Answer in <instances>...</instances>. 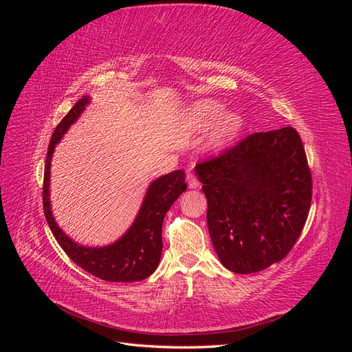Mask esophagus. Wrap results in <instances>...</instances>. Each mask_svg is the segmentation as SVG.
<instances>
[{
	"mask_svg": "<svg viewBox=\"0 0 352 352\" xmlns=\"http://www.w3.org/2000/svg\"><path fill=\"white\" fill-rule=\"evenodd\" d=\"M186 180H188V186H189L190 189L198 188V179H197V176H195L192 172H190V170H188Z\"/></svg>",
	"mask_w": 352,
	"mask_h": 352,
	"instance_id": "1",
	"label": "esophagus"
}]
</instances>
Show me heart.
<instances>
[{
  "label": "heart",
  "mask_w": 352,
  "mask_h": 352,
  "mask_svg": "<svg viewBox=\"0 0 352 352\" xmlns=\"http://www.w3.org/2000/svg\"><path fill=\"white\" fill-rule=\"evenodd\" d=\"M225 105L214 100H201L194 102L186 111V123L194 131H202L214 123L218 117L214 132L211 135V145L214 148L226 146L242 129L243 119L238 111H226Z\"/></svg>",
  "instance_id": "obj_1"
}]
</instances>
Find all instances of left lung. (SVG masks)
Masks as SVG:
<instances>
[{
  "mask_svg": "<svg viewBox=\"0 0 352 352\" xmlns=\"http://www.w3.org/2000/svg\"><path fill=\"white\" fill-rule=\"evenodd\" d=\"M195 175L208 201L207 225L220 263L248 274L280 261L300 238L311 204V173L291 126L254 133Z\"/></svg>",
  "mask_w": 352,
  "mask_h": 352,
  "instance_id": "obj_1",
  "label": "left lung"
}]
</instances>
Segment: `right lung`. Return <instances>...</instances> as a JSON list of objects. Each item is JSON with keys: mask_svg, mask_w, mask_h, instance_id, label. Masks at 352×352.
Wrapping results in <instances>:
<instances>
[{"mask_svg": "<svg viewBox=\"0 0 352 352\" xmlns=\"http://www.w3.org/2000/svg\"><path fill=\"white\" fill-rule=\"evenodd\" d=\"M89 102L91 97L83 95L51 136L45 162L44 190H42L45 217L60 247L79 267L94 274L95 278L109 282L144 280L155 272L160 258H162L163 220L173 202L186 190L185 173L184 170H175L172 173L153 180L146 189L141 208L131 228L113 243L104 245V247H88V245L73 241L57 225L54 216H52L50 199L51 160L56 151V145L69 131V127L79 119Z\"/></svg>", "mask_w": 352, "mask_h": 352, "instance_id": "add662e5", "label": "right lung"}]
</instances>
